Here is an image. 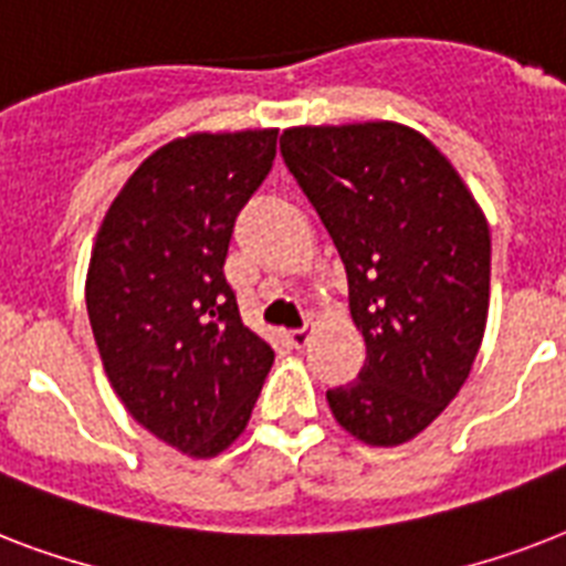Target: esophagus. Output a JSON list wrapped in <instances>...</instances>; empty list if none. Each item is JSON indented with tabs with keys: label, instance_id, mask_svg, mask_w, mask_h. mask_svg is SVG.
<instances>
[{
	"label": "esophagus",
	"instance_id": "34e87169",
	"mask_svg": "<svg viewBox=\"0 0 566 566\" xmlns=\"http://www.w3.org/2000/svg\"><path fill=\"white\" fill-rule=\"evenodd\" d=\"M287 340H291V346H296V349H305L311 340V328L302 326V328H293L291 335H287Z\"/></svg>",
	"mask_w": 566,
	"mask_h": 566
}]
</instances>
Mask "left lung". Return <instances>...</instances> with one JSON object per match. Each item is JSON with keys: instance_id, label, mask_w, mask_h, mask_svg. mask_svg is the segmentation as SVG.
<instances>
[{"instance_id": "8db88e82", "label": "left lung", "mask_w": 566, "mask_h": 566, "mask_svg": "<svg viewBox=\"0 0 566 566\" xmlns=\"http://www.w3.org/2000/svg\"><path fill=\"white\" fill-rule=\"evenodd\" d=\"M282 158L335 240L367 344L328 408L370 447L420 434L470 376L491 300V231L455 167L399 123L300 126Z\"/></svg>"}]
</instances>
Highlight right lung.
Here are the masks:
<instances>
[{
	"mask_svg": "<svg viewBox=\"0 0 566 566\" xmlns=\"http://www.w3.org/2000/svg\"><path fill=\"white\" fill-rule=\"evenodd\" d=\"M275 128L190 135L153 153L111 202L87 314L111 385L185 455L229 447L275 353L243 326L226 279L234 222L275 161Z\"/></svg>",
	"mask_w": 566,
	"mask_h": 566,
	"instance_id": "right-lung-1",
	"label": "right lung"
}]
</instances>
